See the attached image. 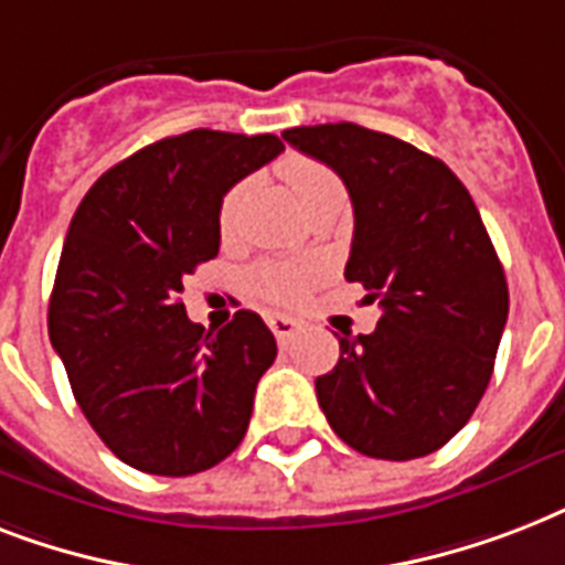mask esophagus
<instances>
[{
    "instance_id": "obj_1",
    "label": "esophagus",
    "mask_w": 565,
    "mask_h": 565,
    "mask_svg": "<svg viewBox=\"0 0 565 565\" xmlns=\"http://www.w3.org/2000/svg\"><path fill=\"white\" fill-rule=\"evenodd\" d=\"M266 326L273 328V334L278 343H287L292 334H296V328H299V322L292 317H284V313H269L266 317Z\"/></svg>"
}]
</instances>
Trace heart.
Masks as SVG:
<instances>
[{
	"label": "heart",
	"mask_w": 565,
	"mask_h": 565,
	"mask_svg": "<svg viewBox=\"0 0 565 565\" xmlns=\"http://www.w3.org/2000/svg\"><path fill=\"white\" fill-rule=\"evenodd\" d=\"M284 181L290 184L292 195L301 207H310V204L322 202V199H331V195H343V184L337 179L334 172L328 170L326 163L310 161V158H299L292 154L281 163ZM239 193L243 188L228 190V195L222 199L220 207V231L228 234L231 222H234V211H237ZM313 273L308 266H292V264H260L252 269L248 275V284L252 290L266 301H292L299 299L301 290L308 287Z\"/></svg>",
	"instance_id": "heart-1"
}]
</instances>
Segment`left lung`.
I'll list each match as a JSON object with an SVG mask.
<instances>
[{
  "mask_svg": "<svg viewBox=\"0 0 565 565\" xmlns=\"http://www.w3.org/2000/svg\"><path fill=\"white\" fill-rule=\"evenodd\" d=\"M352 195L345 281L381 305L372 334L343 337L317 377L319 407L345 446L377 460L437 451L490 384L508 322V281L463 181L439 158L354 122L287 128Z\"/></svg>",
  "mask_w": 565,
  "mask_h": 565,
  "instance_id": "obj_1",
  "label": "left lung"
}]
</instances>
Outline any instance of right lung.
Wrapping results in <instances>:
<instances>
[{"label":"right lung","mask_w":565,"mask_h":565,"mask_svg":"<svg viewBox=\"0 0 565 565\" xmlns=\"http://www.w3.org/2000/svg\"><path fill=\"white\" fill-rule=\"evenodd\" d=\"M281 152L275 135L163 137L110 167L70 222L49 340L90 428L140 472H204L246 437L273 331L252 310L204 331L181 292L220 252L222 195Z\"/></svg>","instance_id":"1"}]
</instances>
